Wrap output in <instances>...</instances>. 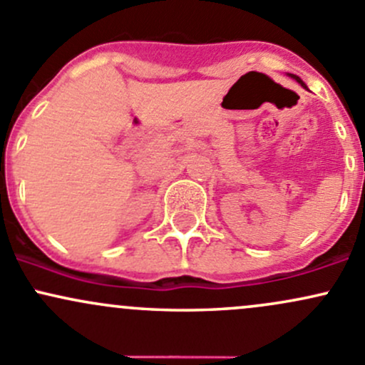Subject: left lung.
I'll use <instances>...</instances> for the list:
<instances>
[{"instance_id": "1", "label": "left lung", "mask_w": 365, "mask_h": 365, "mask_svg": "<svg viewBox=\"0 0 365 365\" xmlns=\"http://www.w3.org/2000/svg\"><path fill=\"white\" fill-rule=\"evenodd\" d=\"M292 78H296V80H297V81H299V83H301V85H303V87H304V83H303V81H301V80H299V76H294V74H292ZM304 88H307V87H304Z\"/></svg>"}]
</instances>
